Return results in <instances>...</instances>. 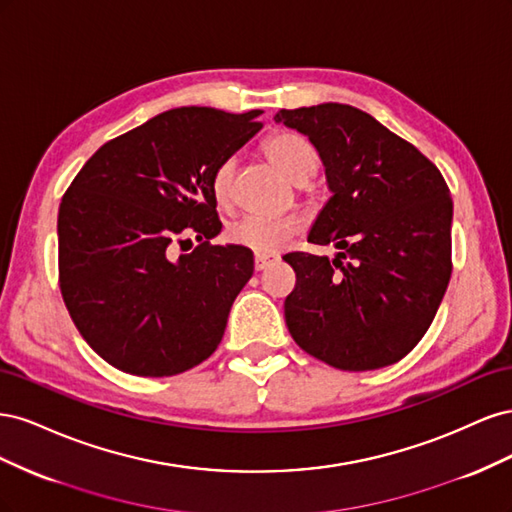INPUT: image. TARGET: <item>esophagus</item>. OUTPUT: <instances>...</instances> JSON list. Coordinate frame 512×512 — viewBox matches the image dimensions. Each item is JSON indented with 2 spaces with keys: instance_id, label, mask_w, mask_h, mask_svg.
<instances>
[{
  "instance_id": "obj_1",
  "label": "esophagus",
  "mask_w": 512,
  "mask_h": 512,
  "mask_svg": "<svg viewBox=\"0 0 512 512\" xmlns=\"http://www.w3.org/2000/svg\"><path fill=\"white\" fill-rule=\"evenodd\" d=\"M273 260H275V256L256 254V256H254V267H256V271H262V269H267Z\"/></svg>"
}]
</instances>
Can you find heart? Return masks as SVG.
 <instances>
[{
    "mask_svg": "<svg viewBox=\"0 0 512 512\" xmlns=\"http://www.w3.org/2000/svg\"><path fill=\"white\" fill-rule=\"evenodd\" d=\"M265 153L269 162L280 170L284 177L292 183L305 185L316 175L318 170V153L314 145L297 132H277L265 143ZM232 177H235V160H224L215 170L211 190L220 205H226L232 194ZM299 222L294 218H258V215H247V218L228 226V239L247 247L254 254H277L297 235Z\"/></svg>",
    "mask_w": 512,
    "mask_h": 512,
    "instance_id": "1",
    "label": "heart"
}]
</instances>
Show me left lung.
I'll use <instances>...</instances> for the list:
<instances>
[{"mask_svg":"<svg viewBox=\"0 0 512 512\" xmlns=\"http://www.w3.org/2000/svg\"><path fill=\"white\" fill-rule=\"evenodd\" d=\"M309 138L331 198L307 241L337 256L286 254L297 286L288 331L307 354L344 371L393 365L421 342L451 280L453 200L436 164L380 121L327 102L275 115Z\"/></svg>","mask_w":512,"mask_h":512,"instance_id":"8db88e82","label":"left lung"}]
</instances>
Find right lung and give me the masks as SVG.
I'll return each instance as SVG.
<instances>
[{
    "label": "right lung",
    "mask_w": 512,
    "mask_h": 512,
    "mask_svg": "<svg viewBox=\"0 0 512 512\" xmlns=\"http://www.w3.org/2000/svg\"><path fill=\"white\" fill-rule=\"evenodd\" d=\"M260 113L173 108L104 143L70 183L57 215L59 288L106 363L164 378L220 346L254 254L211 245L222 230L211 181L262 128ZM190 234L195 252L175 259L174 241Z\"/></svg>",
    "instance_id": "right-lung-1"
}]
</instances>
